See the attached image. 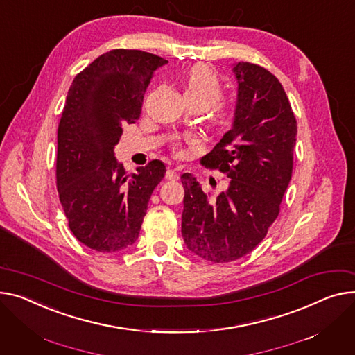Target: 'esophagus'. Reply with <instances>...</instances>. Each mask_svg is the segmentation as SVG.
Instances as JSON below:
<instances>
[{
    "label": "esophagus",
    "mask_w": 355,
    "mask_h": 355,
    "mask_svg": "<svg viewBox=\"0 0 355 355\" xmlns=\"http://www.w3.org/2000/svg\"><path fill=\"white\" fill-rule=\"evenodd\" d=\"M165 177H167V180H171V181L178 180V174H177V171H175V170H171V168H168V170H167V173H165Z\"/></svg>",
    "instance_id": "obj_1"
}]
</instances>
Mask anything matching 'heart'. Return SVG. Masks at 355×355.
Listing matches in <instances>:
<instances>
[{
    "label": "heart",
    "instance_id": "heart-1",
    "mask_svg": "<svg viewBox=\"0 0 355 355\" xmlns=\"http://www.w3.org/2000/svg\"><path fill=\"white\" fill-rule=\"evenodd\" d=\"M184 94L188 104H201L207 108L223 96L221 78L212 67L197 64L190 68L184 78ZM216 108L218 114L223 115L227 111V104L218 103ZM174 147H178V141H174Z\"/></svg>",
    "mask_w": 355,
    "mask_h": 355
}]
</instances>
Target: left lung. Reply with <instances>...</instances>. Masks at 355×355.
<instances>
[{"instance_id": "1", "label": "left lung", "mask_w": 355, "mask_h": 355, "mask_svg": "<svg viewBox=\"0 0 355 355\" xmlns=\"http://www.w3.org/2000/svg\"><path fill=\"white\" fill-rule=\"evenodd\" d=\"M232 71L239 97L232 128L201 164L230 178L225 193L209 197L182 174L181 232L193 254L211 263L251 252L279 214L293 174L297 120L281 83L261 65L240 61Z\"/></svg>"}]
</instances>
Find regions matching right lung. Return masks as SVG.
<instances>
[{
  "instance_id": "1",
  "label": "right lung",
  "mask_w": 355,
  "mask_h": 355,
  "mask_svg": "<svg viewBox=\"0 0 355 355\" xmlns=\"http://www.w3.org/2000/svg\"><path fill=\"white\" fill-rule=\"evenodd\" d=\"M167 64L139 50H111L69 87L58 124L57 190L76 239L98 252L135 243L165 165L154 159L128 175L114 157L124 124H134L155 71Z\"/></svg>"
}]
</instances>
